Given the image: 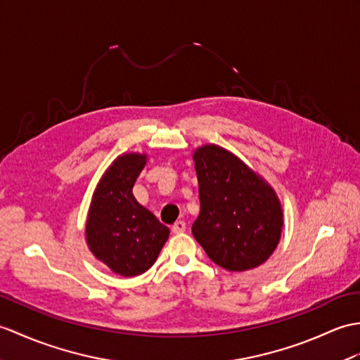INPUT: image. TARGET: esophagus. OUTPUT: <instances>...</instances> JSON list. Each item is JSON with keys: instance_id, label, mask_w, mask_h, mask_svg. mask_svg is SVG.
<instances>
[{"instance_id": "obj_1", "label": "esophagus", "mask_w": 360, "mask_h": 360, "mask_svg": "<svg viewBox=\"0 0 360 360\" xmlns=\"http://www.w3.org/2000/svg\"><path fill=\"white\" fill-rule=\"evenodd\" d=\"M186 229L187 227H186V222H184V221H176V222L172 225V231L176 233V235H178V233L186 231Z\"/></svg>"}]
</instances>
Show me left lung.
Returning a JSON list of instances; mask_svg holds the SVG:
<instances>
[{"instance_id":"obj_1","label":"left lung","mask_w":360,"mask_h":360,"mask_svg":"<svg viewBox=\"0 0 360 360\" xmlns=\"http://www.w3.org/2000/svg\"><path fill=\"white\" fill-rule=\"evenodd\" d=\"M200 212L191 233L229 271L256 269L278 247L282 207L270 184L238 156L208 144L193 153Z\"/></svg>"}]
</instances>
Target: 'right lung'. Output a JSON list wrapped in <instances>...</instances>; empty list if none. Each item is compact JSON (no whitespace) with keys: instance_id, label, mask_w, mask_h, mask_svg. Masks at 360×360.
I'll use <instances>...</instances> for the list:
<instances>
[{"instance_id":"add662e5","label":"right lung","mask_w":360,"mask_h":360,"mask_svg":"<svg viewBox=\"0 0 360 360\" xmlns=\"http://www.w3.org/2000/svg\"><path fill=\"white\" fill-rule=\"evenodd\" d=\"M147 155L124 153L99 179L89 208L86 240L90 252L124 278L142 274L155 264L170 230L133 196V186Z\"/></svg>"}]
</instances>
